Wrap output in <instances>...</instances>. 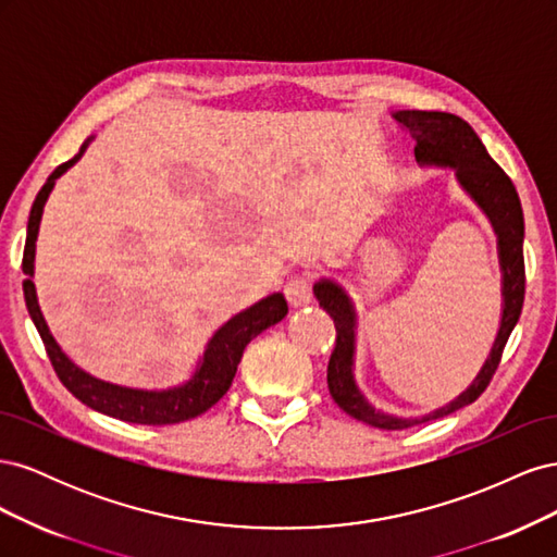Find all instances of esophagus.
Returning <instances> with one entry per match:
<instances>
[{
  "mask_svg": "<svg viewBox=\"0 0 557 557\" xmlns=\"http://www.w3.org/2000/svg\"><path fill=\"white\" fill-rule=\"evenodd\" d=\"M285 299L293 309H301L307 307L311 301V281L305 276H295L285 285Z\"/></svg>",
  "mask_w": 557,
  "mask_h": 557,
  "instance_id": "1",
  "label": "esophagus"
}]
</instances>
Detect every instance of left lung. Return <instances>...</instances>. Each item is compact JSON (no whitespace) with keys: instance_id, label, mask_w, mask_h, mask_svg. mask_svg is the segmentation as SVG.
<instances>
[{"instance_id":"obj_1","label":"left lung","mask_w":557,"mask_h":557,"mask_svg":"<svg viewBox=\"0 0 557 557\" xmlns=\"http://www.w3.org/2000/svg\"><path fill=\"white\" fill-rule=\"evenodd\" d=\"M395 121L409 129L416 141L413 156L420 166H442L453 170L460 188L474 199V205L485 213L497 237V258L502 272V318L491 352L465 391L444 407L425 416L401 418L376 409L364 397L356 381V334L358 313L350 295L334 278H320L313 285V295L323 311L330 313L336 327V346L327 364V387L336 401L350 418L381 430H407L428 420L444 418L467 404L476 401L491 383L499 364L502 350L518 323L525 299V262H522V239H525V221H522L520 199L511 178L502 166L487 156L476 132L462 117L444 111H395Z\"/></svg>"}]
</instances>
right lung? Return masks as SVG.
<instances>
[{
  "label": "right lung",
  "mask_w": 557,
  "mask_h": 557,
  "mask_svg": "<svg viewBox=\"0 0 557 557\" xmlns=\"http://www.w3.org/2000/svg\"><path fill=\"white\" fill-rule=\"evenodd\" d=\"M92 139L95 137H88L83 141L78 153L72 160L60 164L58 170L46 178L44 188L35 199V205H32L29 221H27L25 252H23V274L27 276L23 281L25 305L41 334V342L46 346L50 362H53L55 374L60 376L66 391L86 404V407L99 413H107L111 418L125 420V423H137V425L183 423V420H190L199 413L209 411L213 404L230 391L232 379L237 374V367L242 362V356L246 346L250 344V339H256V336L267 327L281 323L285 313H288V305H285L283 293H274L256 301L252 307L239 311L237 315H232L225 325H221L213 332V336L205 348V356L199 358L193 376L178 385L164 387V391H144V387L117 385L83 372L78 364L70 360V356L60 348L55 336L48 330V323L39 307L37 288H35V256H37V237H39V225H41V215H44L48 195L55 188V181L83 158Z\"/></svg>",
  "instance_id": "1"
}]
</instances>
